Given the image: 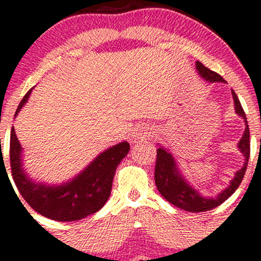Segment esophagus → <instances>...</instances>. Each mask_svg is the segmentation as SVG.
<instances>
[{
    "label": "esophagus",
    "mask_w": 261,
    "mask_h": 261,
    "mask_svg": "<svg viewBox=\"0 0 261 261\" xmlns=\"http://www.w3.org/2000/svg\"><path fill=\"white\" fill-rule=\"evenodd\" d=\"M147 136H148L147 133H145L143 135L136 133V134L133 135V140H134V139H135V140H136V139H141V137H147Z\"/></svg>",
    "instance_id": "34e87169"
}]
</instances>
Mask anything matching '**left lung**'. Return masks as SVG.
Returning <instances> with one entry per match:
<instances>
[{
  "instance_id": "obj_1",
  "label": "left lung",
  "mask_w": 261,
  "mask_h": 261,
  "mask_svg": "<svg viewBox=\"0 0 261 261\" xmlns=\"http://www.w3.org/2000/svg\"><path fill=\"white\" fill-rule=\"evenodd\" d=\"M195 68L197 73L200 74V77L203 79L207 82L215 83V82H222L226 83L220 74L211 71L210 68L205 67L201 62L196 61ZM232 97L233 101H234V110L237 115L241 116L244 119L245 122V128L244 134L242 136V139L239 140L238 147L239 151L242 152V154L244 155V164L241 169L237 170L234 178L229 181V185L221 193L217 194V196H203L199 191L196 190L193 185L187 180L184 174L181 173L180 168H179L178 163L174 155L169 152V149L160 145V147L157 149V161H155V169H154V181L155 187H157L158 191L161 193V195L169 201L172 205L176 206V207L185 210L189 212H205L208 210H212L217 206H220L221 203L226 201L228 197L232 195L233 193L237 190V188L241 185L242 180H243V176L245 174V170H247L248 161H249V154H250V134H249V127H248V121L247 116L243 108L241 106V101H239L238 97L232 91Z\"/></svg>"
}]
</instances>
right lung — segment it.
Returning <instances> with one entry per match:
<instances>
[{"instance_id": "right-lung-1", "label": "right lung", "mask_w": 261, "mask_h": 261, "mask_svg": "<svg viewBox=\"0 0 261 261\" xmlns=\"http://www.w3.org/2000/svg\"><path fill=\"white\" fill-rule=\"evenodd\" d=\"M34 87L27 92L17 108L14 118L29 99ZM130 151L126 141L107 148L82 172L61 184L33 180L23 164V148L14 127L11 130L10 160L13 180L23 199L43 216L60 222L79 221L103 207L112 193L116 167Z\"/></svg>"}]
</instances>
